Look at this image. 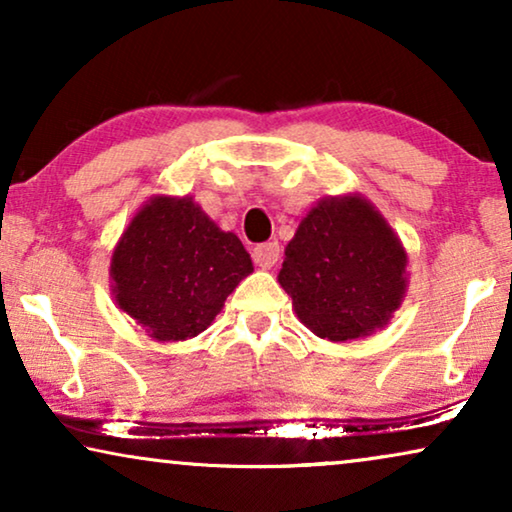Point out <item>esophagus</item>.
<instances>
[{
    "instance_id": "obj_1",
    "label": "esophagus",
    "mask_w": 512,
    "mask_h": 512,
    "mask_svg": "<svg viewBox=\"0 0 512 512\" xmlns=\"http://www.w3.org/2000/svg\"><path fill=\"white\" fill-rule=\"evenodd\" d=\"M277 261H279V244L277 242L258 244V247L254 249V263L258 265V268L270 270Z\"/></svg>"
}]
</instances>
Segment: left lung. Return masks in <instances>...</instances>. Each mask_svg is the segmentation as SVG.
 I'll return each instance as SVG.
<instances>
[{
  "mask_svg": "<svg viewBox=\"0 0 512 512\" xmlns=\"http://www.w3.org/2000/svg\"><path fill=\"white\" fill-rule=\"evenodd\" d=\"M277 282L319 338L347 342L387 326L408 291V254L373 202L328 195L300 219Z\"/></svg>",
  "mask_w": 512,
  "mask_h": 512,
  "instance_id": "obj_1",
  "label": "left lung"
}]
</instances>
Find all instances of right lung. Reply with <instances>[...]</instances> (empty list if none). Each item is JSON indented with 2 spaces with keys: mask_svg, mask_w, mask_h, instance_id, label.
Listing matches in <instances>:
<instances>
[{
  "mask_svg": "<svg viewBox=\"0 0 512 512\" xmlns=\"http://www.w3.org/2000/svg\"><path fill=\"white\" fill-rule=\"evenodd\" d=\"M251 272L240 237L216 226L193 195L146 200L109 265L116 305L158 342L200 335Z\"/></svg>",
  "mask_w": 512,
  "mask_h": 512,
  "instance_id": "obj_1",
  "label": "right lung"
}]
</instances>
